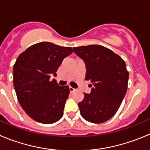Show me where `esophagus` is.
<instances>
[{"instance_id": "34e87169", "label": "esophagus", "mask_w": 150, "mask_h": 150, "mask_svg": "<svg viewBox=\"0 0 150 150\" xmlns=\"http://www.w3.org/2000/svg\"><path fill=\"white\" fill-rule=\"evenodd\" d=\"M75 90V89H74L73 87H69V91L71 92V93H72V92H74Z\"/></svg>"}]
</instances>
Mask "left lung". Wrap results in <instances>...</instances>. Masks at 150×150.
<instances>
[{
  "instance_id": "obj_1",
  "label": "left lung",
  "mask_w": 150,
  "mask_h": 150,
  "mask_svg": "<svg viewBox=\"0 0 150 150\" xmlns=\"http://www.w3.org/2000/svg\"><path fill=\"white\" fill-rule=\"evenodd\" d=\"M73 52L86 67L85 80L91 91L78 104L84 120L102 123L110 120L120 106L128 87L129 72L118 54L102 45L74 47Z\"/></svg>"
}]
</instances>
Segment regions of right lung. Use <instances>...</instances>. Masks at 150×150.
I'll return each mask as SVG.
<instances>
[{
    "label": "right lung",
    "instance_id": "add662e5",
    "mask_svg": "<svg viewBox=\"0 0 150 150\" xmlns=\"http://www.w3.org/2000/svg\"><path fill=\"white\" fill-rule=\"evenodd\" d=\"M72 53L71 47L42 42L27 48L16 60L13 67L16 96L23 110L36 122L51 124L63 117L69 89L50 78L56 76L63 59Z\"/></svg>",
    "mask_w": 150,
    "mask_h": 150
}]
</instances>
